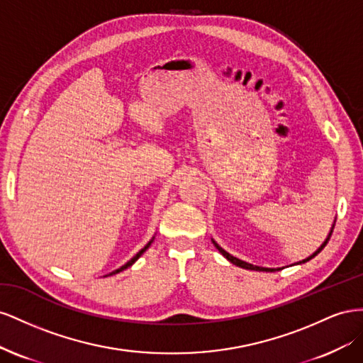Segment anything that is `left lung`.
Segmentation results:
<instances>
[{
	"mask_svg": "<svg viewBox=\"0 0 363 363\" xmlns=\"http://www.w3.org/2000/svg\"><path fill=\"white\" fill-rule=\"evenodd\" d=\"M335 223H336V220L333 222V225H331V230H330V233H328V235H327V239L323 242V245H320L318 250L310 255V257H307V258H304L303 262H298V263H294V264H303V263H307L308 260H312L313 257H316L320 251L324 250L325 247V245L328 243V240H330V237H331V233H333V228H335ZM211 242H213V245L217 247V250H219V252L226 258L228 262L230 263H233V264H235V266H239V267H243V269H250V271H258V272H274V271H281L283 267H277V269H274V267H262V266H255V264H251V263H246V262H243V260H240V258H237V257H234V255H231L230 252H226L222 246H219L217 245L213 239H211Z\"/></svg>",
	"mask_w": 363,
	"mask_h": 363,
	"instance_id": "obj_1",
	"label": "left lung"
}]
</instances>
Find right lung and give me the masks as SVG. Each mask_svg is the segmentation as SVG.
Segmentation results:
<instances>
[{
	"mask_svg": "<svg viewBox=\"0 0 363 363\" xmlns=\"http://www.w3.org/2000/svg\"><path fill=\"white\" fill-rule=\"evenodd\" d=\"M153 239H155V237H152V240H150V242H149V243H147V245H146V246H144V247H143V250H141V251H138V252H137V254H135V255H133V257H132V258H130V260H129V262H128V263H126V264H123V266H121V267H118V269H116V271H112V272H111V274H108V275H105V277H111V275H116V274H118V272H121V271H124V269H128V267H130V266H132V264H133V263H135V262H137V260H138V258H140V257H141V255H143V254H144V252H146V251H147V247H149V246H150V245H152V242H153Z\"/></svg>",
	"mask_w": 363,
	"mask_h": 363,
	"instance_id": "right-lung-1",
	"label": "right lung"
}]
</instances>
